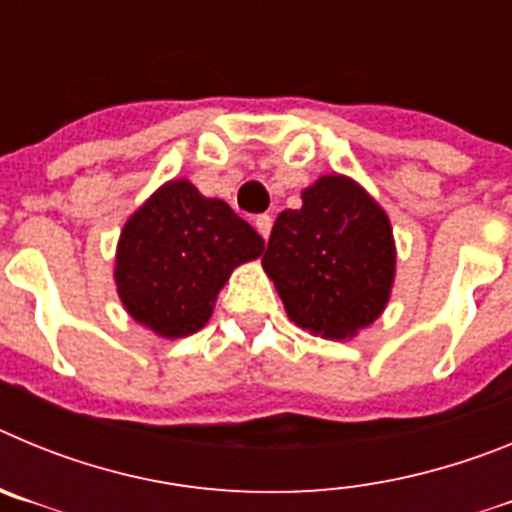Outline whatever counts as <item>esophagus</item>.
Here are the masks:
<instances>
[{"label": "esophagus", "mask_w": 512, "mask_h": 512, "mask_svg": "<svg viewBox=\"0 0 512 512\" xmlns=\"http://www.w3.org/2000/svg\"><path fill=\"white\" fill-rule=\"evenodd\" d=\"M253 225H256L259 235L266 241V238H269V233H271V217L269 215H259V217H256V223H253Z\"/></svg>", "instance_id": "esophagus-1"}]
</instances>
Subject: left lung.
<instances>
[{
  "label": "left lung",
  "mask_w": 512,
  "mask_h": 512,
  "mask_svg": "<svg viewBox=\"0 0 512 512\" xmlns=\"http://www.w3.org/2000/svg\"><path fill=\"white\" fill-rule=\"evenodd\" d=\"M284 310L315 336L343 338L382 315L395 282L390 217L348 176L328 174L284 210L264 259Z\"/></svg>",
  "instance_id": "obj_1"
}]
</instances>
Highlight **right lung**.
I'll return each mask as SVG.
<instances>
[{"mask_svg": "<svg viewBox=\"0 0 512 512\" xmlns=\"http://www.w3.org/2000/svg\"><path fill=\"white\" fill-rule=\"evenodd\" d=\"M261 238L223 200L187 179L153 192L120 233L115 282L130 318L164 338L192 336L210 320L230 271L259 259Z\"/></svg>", "mask_w": 512, "mask_h": 512, "instance_id": "add662e5", "label": "right lung"}]
</instances>
